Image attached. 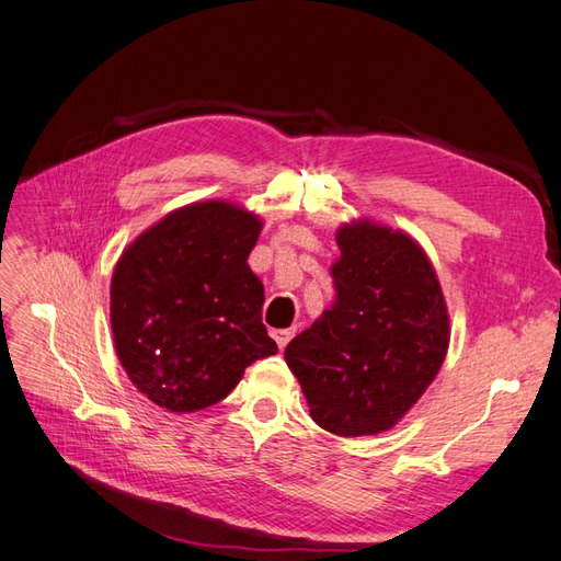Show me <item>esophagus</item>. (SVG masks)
Segmentation results:
<instances>
[{"label":"esophagus","mask_w":561,"mask_h":561,"mask_svg":"<svg viewBox=\"0 0 561 561\" xmlns=\"http://www.w3.org/2000/svg\"><path fill=\"white\" fill-rule=\"evenodd\" d=\"M271 334H274L278 348H285V346H287V342H290V339L295 336V330H274Z\"/></svg>","instance_id":"1"}]
</instances>
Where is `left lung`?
I'll return each mask as SVG.
<instances>
[{"instance_id":"left-lung-1","label":"left lung","mask_w":561,"mask_h":561,"mask_svg":"<svg viewBox=\"0 0 561 561\" xmlns=\"http://www.w3.org/2000/svg\"><path fill=\"white\" fill-rule=\"evenodd\" d=\"M334 304L285 348L311 419L342 437L377 435L412 410L445 363L449 313L423 248L358 219L336 231Z\"/></svg>"}]
</instances>
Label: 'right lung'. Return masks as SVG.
Listing matches in <instances>:
<instances>
[{
    "instance_id": "add662e5",
    "label": "right lung",
    "mask_w": 561,
    "mask_h": 561,
    "mask_svg": "<svg viewBox=\"0 0 561 561\" xmlns=\"http://www.w3.org/2000/svg\"><path fill=\"white\" fill-rule=\"evenodd\" d=\"M262 219L227 201L168 213L118 257L110 320L133 386L168 412L225 400L248 365L278 351L248 266Z\"/></svg>"
}]
</instances>
